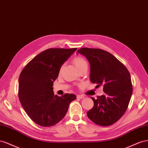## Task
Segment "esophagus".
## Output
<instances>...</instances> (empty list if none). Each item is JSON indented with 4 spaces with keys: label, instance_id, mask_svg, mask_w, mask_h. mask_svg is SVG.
Segmentation results:
<instances>
[{
    "label": "esophagus",
    "instance_id": "obj_1",
    "mask_svg": "<svg viewBox=\"0 0 148 148\" xmlns=\"http://www.w3.org/2000/svg\"><path fill=\"white\" fill-rule=\"evenodd\" d=\"M77 98L80 99H83L85 98V97H84V96L82 95H77Z\"/></svg>",
    "mask_w": 148,
    "mask_h": 148
}]
</instances>
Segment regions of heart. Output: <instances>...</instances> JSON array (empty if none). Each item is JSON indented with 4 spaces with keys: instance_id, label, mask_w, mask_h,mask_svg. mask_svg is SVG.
Returning <instances> with one entry per match:
<instances>
[{
    "instance_id": "1",
    "label": "heart",
    "mask_w": 148,
    "mask_h": 148,
    "mask_svg": "<svg viewBox=\"0 0 148 148\" xmlns=\"http://www.w3.org/2000/svg\"><path fill=\"white\" fill-rule=\"evenodd\" d=\"M74 62L75 66L77 67L78 69L81 68L82 67H83L84 66L87 65V62L86 60L81 56H78V57L75 58V59L74 60ZM61 69H62V67L60 69V72L61 71Z\"/></svg>"
}]
</instances>
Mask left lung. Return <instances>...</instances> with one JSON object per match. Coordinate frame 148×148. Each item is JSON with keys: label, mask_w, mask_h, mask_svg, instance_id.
I'll list each match as a JSON object with an SVG mask.
<instances>
[{"label": "left lung", "mask_w": 148, "mask_h": 148, "mask_svg": "<svg viewBox=\"0 0 148 148\" xmlns=\"http://www.w3.org/2000/svg\"><path fill=\"white\" fill-rule=\"evenodd\" d=\"M90 65V81L103 86L105 95L98 96L94 107L87 113L95 124L107 126L115 123L128 108L133 92L131 75L127 68L113 54L97 48H82L77 51Z\"/></svg>", "instance_id": "left-lung-1"}]
</instances>
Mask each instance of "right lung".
Here are the masks:
<instances>
[{
    "label": "right lung",
    "instance_id": "right-lung-1",
    "mask_svg": "<svg viewBox=\"0 0 148 148\" xmlns=\"http://www.w3.org/2000/svg\"><path fill=\"white\" fill-rule=\"evenodd\" d=\"M76 48H49L38 54L25 66L18 79V97L25 112L35 123L52 126L64 117L76 95H54L53 83L61 67Z\"/></svg>",
    "mask_w": 148,
    "mask_h": 148
}]
</instances>
